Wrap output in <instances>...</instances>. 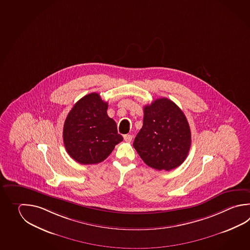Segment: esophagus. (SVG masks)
Instances as JSON below:
<instances>
[{
    "label": "esophagus",
    "instance_id": "34e87169",
    "mask_svg": "<svg viewBox=\"0 0 250 250\" xmlns=\"http://www.w3.org/2000/svg\"><path fill=\"white\" fill-rule=\"evenodd\" d=\"M124 139H125V142L130 143V142H132V140H133V136H132L131 134H125V135H124Z\"/></svg>",
    "mask_w": 250,
    "mask_h": 250
}]
</instances>
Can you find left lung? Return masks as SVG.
<instances>
[{
  "label": "left lung",
  "instance_id": "left-lung-1",
  "mask_svg": "<svg viewBox=\"0 0 250 250\" xmlns=\"http://www.w3.org/2000/svg\"><path fill=\"white\" fill-rule=\"evenodd\" d=\"M143 125L133 147L144 163L170 171L184 163L191 144V133L182 109L167 98H160L143 109Z\"/></svg>",
  "mask_w": 250,
  "mask_h": 250
}]
</instances>
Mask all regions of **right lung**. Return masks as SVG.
<instances>
[{"instance_id":"1","label":"right lung","mask_w":250,"mask_h":250,"mask_svg":"<svg viewBox=\"0 0 250 250\" xmlns=\"http://www.w3.org/2000/svg\"><path fill=\"white\" fill-rule=\"evenodd\" d=\"M107 102L92 92L72 107L63 128V142L73 159L83 165L101 163L122 142L117 124L107 116Z\"/></svg>"}]
</instances>
